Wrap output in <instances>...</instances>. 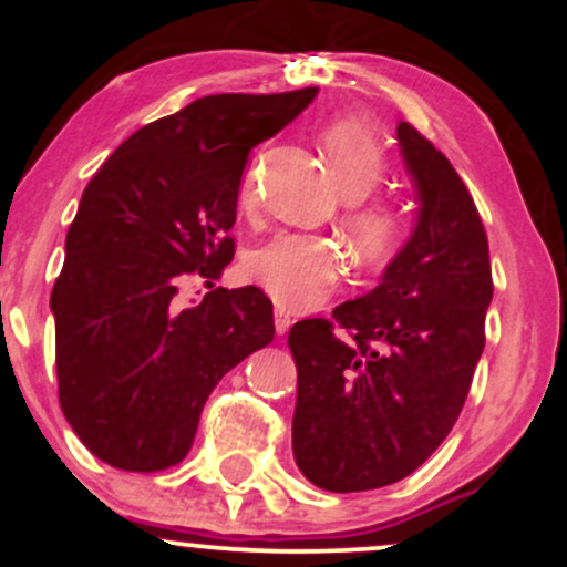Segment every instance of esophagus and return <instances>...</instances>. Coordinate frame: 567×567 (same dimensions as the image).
Returning <instances> with one entry per match:
<instances>
[{
    "label": "esophagus",
    "mask_w": 567,
    "mask_h": 567,
    "mask_svg": "<svg viewBox=\"0 0 567 567\" xmlns=\"http://www.w3.org/2000/svg\"><path fill=\"white\" fill-rule=\"evenodd\" d=\"M290 324H292V320H290L288 311L277 309V311H275V330H277V336H285V333H288Z\"/></svg>",
    "instance_id": "esophagus-1"
}]
</instances>
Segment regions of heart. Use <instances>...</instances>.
I'll use <instances>...</instances> for the list:
<instances>
[{"instance_id": "b5f03b06", "label": "heart", "mask_w": 567, "mask_h": 567, "mask_svg": "<svg viewBox=\"0 0 567 567\" xmlns=\"http://www.w3.org/2000/svg\"><path fill=\"white\" fill-rule=\"evenodd\" d=\"M322 146L328 154L330 171H333L343 197L349 202L365 199L381 184L386 171L381 141L357 120H336L324 127ZM256 171H247L239 202L243 207L256 205ZM400 213L389 202H368L351 213V231L357 245L368 256H381L392 250L400 237ZM247 275L256 279L261 288L285 309H315L343 277V256L336 243L315 234L282 231L269 243L250 252L247 258Z\"/></svg>"}]
</instances>
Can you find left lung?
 Instances as JSON below:
<instances>
[{
  "label": "left lung",
  "instance_id": "1",
  "mask_svg": "<svg viewBox=\"0 0 567 567\" xmlns=\"http://www.w3.org/2000/svg\"><path fill=\"white\" fill-rule=\"evenodd\" d=\"M415 226L373 290L333 322L292 324V455L309 483L357 493L408 477L447 437L485 349L487 237L470 188L408 122L396 125Z\"/></svg>",
  "mask_w": 567,
  "mask_h": 567
}]
</instances>
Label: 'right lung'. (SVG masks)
<instances>
[{"label":"right lung","mask_w":567,"mask_h":567,"mask_svg":"<svg viewBox=\"0 0 567 567\" xmlns=\"http://www.w3.org/2000/svg\"><path fill=\"white\" fill-rule=\"evenodd\" d=\"M205 95L141 127L84 188L55 279L58 400L76 437L109 466L159 472L192 451L216 383L275 338L264 290L174 296L234 258L229 237L247 154L315 101Z\"/></svg>","instance_id":"1"}]
</instances>
